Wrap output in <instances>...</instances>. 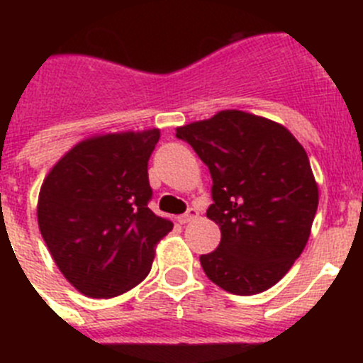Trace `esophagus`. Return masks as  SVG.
Instances as JSON below:
<instances>
[{
    "label": "esophagus",
    "mask_w": 363,
    "mask_h": 363,
    "mask_svg": "<svg viewBox=\"0 0 363 363\" xmlns=\"http://www.w3.org/2000/svg\"><path fill=\"white\" fill-rule=\"evenodd\" d=\"M200 216V211L196 209V207H189L187 209V213L185 214H182V216H178V221L179 223H189V221H192V220H196V218Z\"/></svg>",
    "instance_id": "obj_1"
}]
</instances>
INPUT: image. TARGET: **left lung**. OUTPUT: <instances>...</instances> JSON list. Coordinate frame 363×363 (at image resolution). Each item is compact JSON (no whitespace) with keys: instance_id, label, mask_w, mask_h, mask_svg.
<instances>
[{"instance_id":"left-lung-1","label":"left lung","mask_w":363,"mask_h":363,"mask_svg":"<svg viewBox=\"0 0 363 363\" xmlns=\"http://www.w3.org/2000/svg\"><path fill=\"white\" fill-rule=\"evenodd\" d=\"M209 167L221 242L200 262L227 293L251 296L281 280L301 255L318 209V187L303 147L289 130L242 111L176 129Z\"/></svg>"}]
</instances>
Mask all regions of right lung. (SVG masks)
<instances>
[{
    "instance_id": "add662e5",
    "label": "right lung",
    "mask_w": 363,
    "mask_h": 363,
    "mask_svg": "<svg viewBox=\"0 0 363 363\" xmlns=\"http://www.w3.org/2000/svg\"><path fill=\"white\" fill-rule=\"evenodd\" d=\"M160 130L105 134L70 149L45 178L38 223L63 277L92 298H112L149 274L172 221L149 209V160Z\"/></svg>"
}]
</instances>
